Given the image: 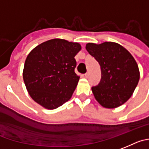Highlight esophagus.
I'll return each instance as SVG.
<instances>
[{
	"instance_id": "obj_1",
	"label": "esophagus",
	"mask_w": 149,
	"mask_h": 149,
	"mask_svg": "<svg viewBox=\"0 0 149 149\" xmlns=\"http://www.w3.org/2000/svg\"><path fill=\"white\" fill-rule=\"evenodd\" d=\"M84 76H85L86 78H87L89 76V73H86L85 74H84Z\"/></svg>"
}]
</instances>
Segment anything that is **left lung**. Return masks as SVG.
I'll use <instances>...</instances> for the list:
<instances>
[{
  "mask_svg": "<svg viewBox=\"0 0 149 149\" xmlns=\"http://www.w3.org/2000/svg\"><path fill=\"white\" fill-rule=\"evenodd\" d=\"M86 49L101 67L99 84L92 87L96 101L104 108L121 106L132 95L140 79L135 59L118 43H87Z\"/></svg>",
  "mask_w": 149,
  "mask_h": 149,
  "instance_id": "8db88e82",
  "label": "left lung"
}]
</instances>
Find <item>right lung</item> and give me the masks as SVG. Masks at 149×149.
I'll use <instances>...</instances> for the list:
<instances>
[{"instance_id":"1","label":"right lung","mask_w":149,"mask_h":149,"mask_svg":"<svg viewBox=\"0 0 149 149\" xmlns=\"http://www.w3.org/2000/svg\"><path fill=\"white\" fill-rule=\"evenodd\" d=\"M81 48L78 42L53 39L29 53L23 77L35 102L45 109H54L70 99L79 80L74 71V57Z\"/></svg>"}]
</instances>
